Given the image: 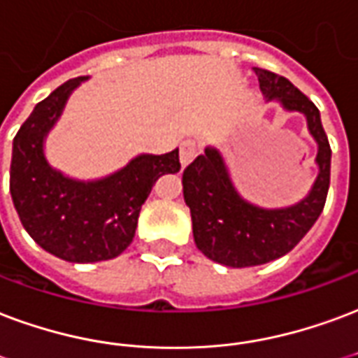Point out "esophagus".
Wrapping results in <instances>:
<instances>
[{"instance_id": "esophagus-1", "label": "esophagus", "mask_w": 358, "mask_h": 358, "mask_svg": "<svg viewBox=\"0 0 358 358\" xmlns=\"http://www.w3.org/2000/svg\"><path fill=\"white\" fill-rule=\"evenodd\" d=\"M201 152V145L197 140L193 138H186L182 144H180V163L182 166H187L192 163L193 159L197 157Z\"/></svg>"}]
</instances>
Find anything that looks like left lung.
<instances>
[{
  "label": "left lung",
  "mask_w": 358,
  "mask_h": 358,
  "mask_svg": "<svg viewBox=\"0 0 358 358\" xmlns=\"http://www.w3.org/2000/svg\"><path fill=\"white\" fill-rule=\"evenodd\" d=\"M254 73L267 102L277 100L287 112L306 115L309 134L319 148L315 159L319 174L300 203L262 208L241 197L216 148H206L186 166L182 184L192 213L195 245L206 258L227 267L262 266L290 252L320 216L330 186L332 150L317 106L287 78L262 68H254Z\"/></svg>",
  "instance_id": "left-lung-1"
}]
</instances>
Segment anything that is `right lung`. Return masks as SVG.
Wrapping results in <instances>:
<instances>
[{
  "label": "right lung",
  "mask_w": 358,
  "mask_h": 358,
  "mask_svg": "<svg viewBox=\"0 0 358 358\" xmlns=\"http://www.w3.org/2000/svg\"><path fill=\"white\" fill-rule=\"evenodd\" d=\"M85 79L66 81L34 108L13 140L9 180L13 205L28 235L43 250L73 264L112 260L123 252L155 180L180 171L178 150L142 153L121 171L91 182L52 169L45 159V138Z\"/></svg>",
  "instance_id": "obj_1"
}]
</instances>
